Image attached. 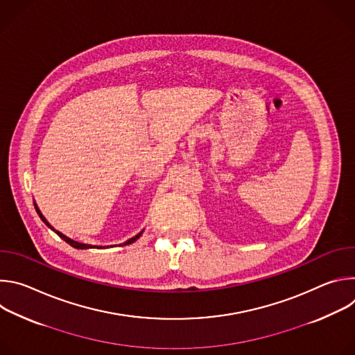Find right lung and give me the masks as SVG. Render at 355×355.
I'll return each instance as SVG.
<instances>
[{"label":"right lung","mask_w":355,"mask_h":355,"mask_svg":"<svg viewBox=\"0 0 355 355\" xmlns=\"http://www.w3.org/2000/svg\"><path fill=\"white\" fill-rule=\"evenodd\" d=\"M35 209H36V212H37V214H39V216H40V219H42V220H43V222H44V225H46V226H49V227H50V229H52V230H53V232H56V233H58V236H59V237H62V239H63V240H64V241H66V243H69V244H70V245H73V247H76V248H81V250H84V248H92V245H91V244H84V243H78V241H74V240H71V239H69V237H67V236H64V234H62V233H60V232H58V230H55V229H53V227H52V226H50V223H49V222H47V220H46V219H44V216H43V215H42V214H40V211H39V209H37V207H36V205H35ZM140 236H141V232H140V233H139V234H136V236H135V237H132V239H129V240H128V241H126V243H123V244H132V243H133V241H136V240H137V239H139V237H140ZM94 247H95V245H94ZM96 248H103V247H98V245H96Z\"/></svg>","instance_id":"obj_1"}]
</instances>
